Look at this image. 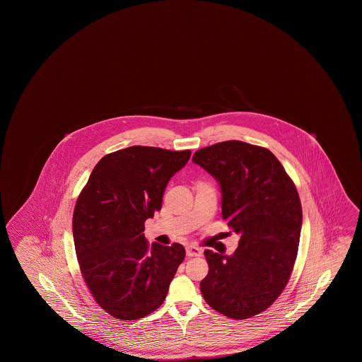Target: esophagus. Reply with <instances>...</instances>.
I'll return each mask as SVG.
<instances>
[{
    "label": "esophagus",
    "instance_id": "obj_1",
    "mask_svg": "<svg viewBox=\"0 0 362 362\" xmlns=\"http://www.w3.org/2000/svg\"><path fill=\"white\" fill-rule=\"evenodd\" d=\"M186 254H187V257H201L202 255V248L191 244V245L186 247Z\"/></svg>",
    "mask_w": 362,
    "mask_h": 362
}]
</instances>
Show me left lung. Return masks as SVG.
I'll return each mask as SVG.
<instances>
[{
	"mask_svg": "<svg viewBox=\"0 0 362 362\" xmlns=\"http://www.w3.org/2000/svg\"><path fill=\"white\" fill-rule=\"evenodd\" d=\"M192 161L220 183L223 218L240 236L230 257L205 251L201 292L224 316L252 317L276 301L292 274L303 223L298 192L262 146L225 141L197 151Z\"/></svg>",
	"mask_w": 362,
	"mask_h": 362,
	"instance_id": "1",
	"label": "left lung"
}]
</instances>
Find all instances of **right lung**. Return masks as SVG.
<instances>
[{"instance_id":"1","label":"right lung","mask_w":362,"mask_h":362,"mask_svg":"<svg viewBox=\"0 0 362 362\" xmlns=\"http://www.w3.org/2000/svg\"><path fill=\"white\" fill-rule=\"evenodd\" d=\"M189 156L153 146L112 152L77 198L73 238L81 274L95 301L117 319L137 320L157 310L185 259L182 244H149L142 232Z\"/></svg>"}]
</instances>
